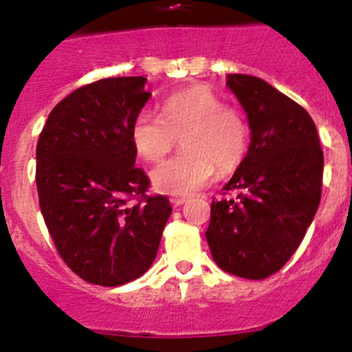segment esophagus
I'll use <instances>...</instances> for the list:
<instances>
[{"label": "esophagus", "mask_w": 352, "mask_h": 352, "mask_svg": "<svg viewBox=\"0 0 352 352\" xmlns=\"http://www.w3.org/2000/svg\"><path fill=\"white\" fill-rule=\"evenodd\" d=\"M186 201H187L186 196H173V198L170 199V203H172V205H175V206L184 205V203H186Z\"/></svg>", "instance_id": "34e87169"}]
</instances>
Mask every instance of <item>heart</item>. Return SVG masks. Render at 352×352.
Returning <instances> with one entry per match:
<instances>
[{
  "instance_id": "1",
  "label": "heart",
  "mask_w": 352,
  "mask_h": 352,
  "mask_svg": "<svg viewBox=\"0 0 352 352\" xmlns=\"http://www.w3.org/2000/svg\"><path fill=\"white\" fill-rule=\"evenodd\" d=\"M180 137L184 153L151 173L153 186L165 195H191L215 170L234 172L246 156L250 130L236 107L224 104L210 88L196 85L168 95L161 114L140 111L131 124L133 147L149 163L163 160Z\"/></svg>"
}]
</instances>
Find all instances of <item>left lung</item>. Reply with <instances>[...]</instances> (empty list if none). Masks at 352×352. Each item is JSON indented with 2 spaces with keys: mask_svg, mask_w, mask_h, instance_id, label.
Here are the masks:
<instances>
[{
  "mask_svg": "<svg viewBox=\"0 0 352 352\" xmlns=\"http://www.w3.org/2000/svg\"><path fill=\"white\" fill-rule=\"evenodd\" d=\"M228 87L246 111L248 154L222 195L206 229L215 264L246 280L280 271L304 239L321 199L323 151L313 118L264 80L229 74Z\"/></svg>",
  "mask_w": 352,
  "mask_h": 352,
  "instance_id": "8db88e82",
  "label": "left lung"
}]
</instances>
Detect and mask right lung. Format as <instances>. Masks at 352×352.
Instances as JSON below:
<instances>
[{
	"mask_svg": "<svg viewBox=\"0 0 352 352\" xmlns=\"http://www.w3.org/2000/svg\"><path fill=\"white\" fill-rule=\"evenodd\" d=\"M144 85L126 76L80 87L54 107L36 146L45 224L62 261L91 285L142 276L172 213L166 196L147 195L135 166L131 124L151 97Z\"/></svg>",
	"mask_w": 352,
	"mask_h": 352,
	"instance_id": "obj_1",
	"label": "right lung"
}]
</instances>
